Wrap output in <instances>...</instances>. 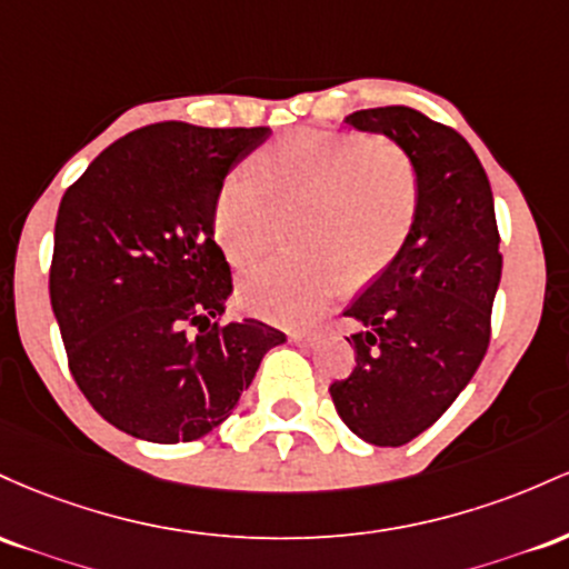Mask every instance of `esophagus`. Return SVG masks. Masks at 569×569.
I'll return each mask as SVG.
<instances>
[{
    "mask_svg": "<svg viewBox=\"0 0 569 569\" xmlns=\"http://www.w3.org/2000/svg\"><path fill=\"white\" fill-rule=\"evenodd\" d=\"M317 338H319V336L315 333V330H290V341L306 343V347H309V343H315Z\"/></svg>",
    "mask_w": 569,
    "mask_h": 569,
    "instance_id": "34e87169",
    "label": "esophagus"
}]
</instances>
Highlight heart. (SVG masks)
<instances>
[{
	"label": "heart",
	"mask_w": 569,
	"mask_h": 569,
	"mask_svg": "<svg viewBox=\"0 0 569 569\" xmlns=\"http://www.w3.org/2000/svg\"><path fill=\"white\" fill-rule=\"evenodd\" d=\"M419 212V174L389 139L287 133L260 156L258 180L231 171L214 196L217 244L233 266L271 250L279 217L292 214L290 241L303 247L252 268L239 301L252 315L309 325L347 287V271L373 277L403 250Z\"/></svg>",
	"instance_id": "1"
}]
</instances>
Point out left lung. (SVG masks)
<instances>
[{
	"label": "left lung",
	"instance_id": "obj_1",
	"mask_svg": "<svg viewBox=\"0 0 569 569\" xmlns=\"http://www.w3.org/2000/svg\"><path fill=\"white\" fill-rule=\"evenodd\" d=\"M385 133L411 156L419 212L403 250L343 315L360 330L349 379L330 395L343 425L373 446L422 436L468 387L491 338L502 273L495 201L462 133L411 107H376L343 118Z\"/></svg>",
	"mask_w": 569,
	"mask_h": 569
}]
</instances>
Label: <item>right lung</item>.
Returning a JSON list of instances; mask_svg holds the SVG:
<instances>
[{
	"label": "right lung",
	"mask_w": 569,
	"mask_h": 569,
	"mask_svg": "<svg viewBox=\"0 0 569 569\" xmlns=\"http://www.w3.org/2000/svg\"><path fill=\"white\" fill-rule=\"evenodd\" d=\"M266 137L163 120L112 142L63 193L50 306L80 392L133 438L212 432L284 343L260 319L220 322L233 279L214 196Z\"/></svg>",
	"instance_id": "add662e5"
}]
</instances>
